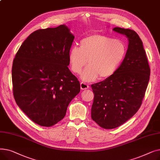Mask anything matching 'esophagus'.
<instances>
[{
    "label": "esophagus",
    "mask_w": 160,
    "mask_h": 160,
    "mask_svg": "<svg viewBox=\"0 0 160 160\" xmlns=\"http://www.w3.org/2000/svg\"><path fill=\"white\" fill-rule=\"evenodd\" d=\"M89 88V86L88 84H86V83H83V82H81L80 83V88H81V89L85 90V89H88Z\"/></svg>",
    "instance_id": "34e87169"
}]
</instances>
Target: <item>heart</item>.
Masks as SVG:
<instances>
[{"label":"heart","mask_w":160,"mask_h":160,"mask_svg":"<svg viewBox=\"0 0 160 160\" xmlns=\"http://www.w3.org/2000/svg\"><path fill=\"white\" fill-rule=\"evenodd\" d=\"M127 46L121 39H113L100 34H91L80 41V47L72 46L68 54L71 71L81 74L86 82L111 77L118 69L127 55Z\"/></svg>","instance_id":"1"}]
</instances>
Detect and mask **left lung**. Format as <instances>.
<instances>
[{
    "instance_id": "8db88e82",
    "label": "left lung",
    "mask_w": 160,
    "mask_h": 160,
    "mask_svg": "<svg viewBox=\"0 0 160 160\" xmlns=\"http://www.w3.org/2000/svg\"><path fill=\"white\" fill-rule=\"evenodd\" d=\"M113 30L128 38L127 55L111 77L91 85L94 93L91 118L105 129L118 127L136 114L145 96L150 73L138 33L119 27Z\"/></svg>"
}]
</instances>
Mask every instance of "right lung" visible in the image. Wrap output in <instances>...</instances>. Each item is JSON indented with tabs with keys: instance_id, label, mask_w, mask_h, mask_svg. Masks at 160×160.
<instances>
[{
	"instance_id": "obj_1",
	"label": "right lung",
	"mask_w": 160,
	"mask_h": 160,
	"mask_svg": "<svg viewBox=\"0 0 160 160\" xmlns=\"http://www.w3.org/2000/svg\"><path fill=\"white\" fill-rule=\"evenodd\" d=\"M74 36L65 24L39 29L24 40L13 62L15 102L35 123L50 127L63 119L80 91L68 68Z\"/></svg>"
}]
</instances>
